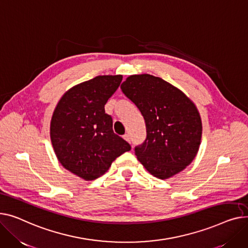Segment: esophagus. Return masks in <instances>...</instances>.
Instances as JSON below:
<instances>
[{"label": "esophagus", "instance_id": "34e87169", "mask_svg": "<svg viewBox=\"0 0 248 248\" xmlns=\"http://www.w3.org/2000/svg\"><path fill=\"white\" fill-rule=\"evenodd\" d=\"M123 138L127 141V142H130L131 140H130V136H129V134H125V135H123Z\"/></svg>", "mask_w": 248, "mask_h": 248}]
</instances>
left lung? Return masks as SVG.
<instances>
[{
	"instance_id": "obj_1",
	"label": "left lung",
	"mask_w": 248,
	"mask_h": 248,
	"mask_svg": "<svg viewBox=\"0 0 248 248\" xmlns=\"http://www.w3.org/2000/svg\"><path fill=\"white\" fill-rule=\"evenodd\" d=\"M121 90L140 110L147 137L135 155L153 176L167 179L195 158L202 135L199 112L182 91L149 74L129 76Z\"/></svg>"
}]
</instances>
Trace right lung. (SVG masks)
I'll return each mask as SVG.
<instances>
[{"label": "right lung", "instance_id": "right-lung-1", "mask_svg": "<svg viewBox=\"0 0 248 248\" xmlns=\"http://www.w3.org/2000/svg\"><path fill=\"white\" fill-rule=\"evenodd\" d=\"M122 78L97 76L72 87L54 110L50 136L55 154L64 168L87 181L103 175L116 158L131 150L113 132L104 108Z\"/></svg>", "mask_w": 248, "mask_h": 248}]
</instances>
